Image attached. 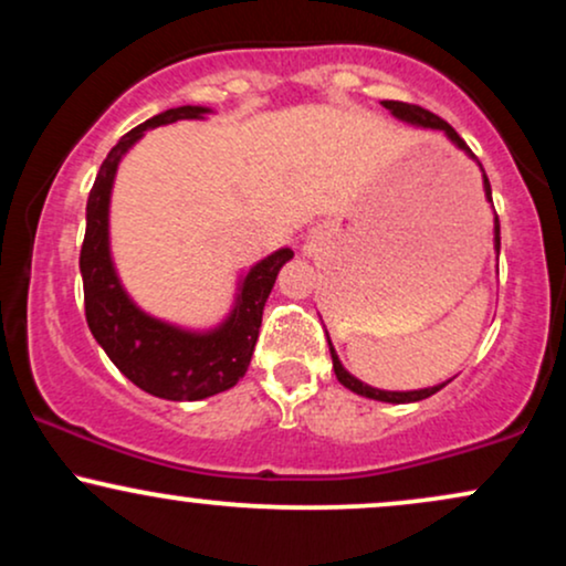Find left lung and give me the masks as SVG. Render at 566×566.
I'll return each mask as SVG.
<instances>
[{
	"instance_id": "8db88e82",
	"label": "left lung",
	"mask_w": 566,
	"mask_h": 566,
	"mask_svg": "<svg viewBox=\"0 0 566 566\" xmlns=\"http://www.w3.org/2000/svg\"><path fill=\"white\" fill-rule=\"evenodd\" d=\"M382 106L388 108V112H391L396 119H401V122H409V125H418V127H428V129H441V133L447 135V138H450L454 146L458 148H463L465 154H469L471 159H476L473 157V151L469 146H465V140L460 138L458 133H454V129L447 125L444 119H441V116H437V114H431V112H426V108H420V106H415V103H401V101H382ZM482 167V165H479ZM482 175H484V170H482ZM484 193H486V199L492 201V188H490V180H486V175H484ZM495 250L500 252V220H497V216H495ZM329 354H333V369H335V375H337V380L343 382V386L346 388H350V391L354 394H359V396H367V399H378V401H391V405H407V401H420V399H428V396H433L437 391H441V388H444V382H441V386H433V388H420V391H380V388H373V386H367V382H361V380H356L354 375L350 373H346V367L340 365V359H337V354H335V348H333V343H329Z\"/></svg>"
}]
</instances>
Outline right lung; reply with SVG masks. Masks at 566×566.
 Returning a JSON list of instances; mask_svg holds the SVG:
<instances>
[{"mask_svg": "<svg viewBox=\"0 0 566 566\" xmlns=\"http://www.w3.org/2000/svg\"><path fill=\"white\" fill-rule=\"evenodd\" d=\"M205 114H210V108H167L122 135V140L103 159L87 197V231L80 252L84 316L90 333L127 380H133L146 394L170 401L207 399L229 391L244 378L261 333L263 305L274 290L279 269L292 258L290 247H284L252 265L239 284L237 305L229 319L210 333H188L172 327L143 314L129 301L108 250V201H112L116 167L146 129L172 125L178 119H201Z\"/></svg>", "mask_w": 566, "mask_h": 566, "instance_id": "add662e5", "label": "right lung"}]
</instances>
